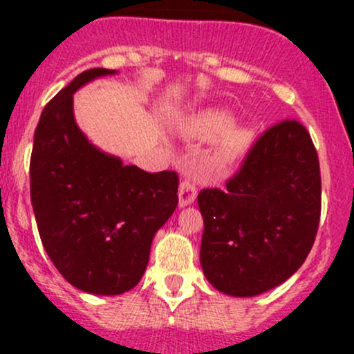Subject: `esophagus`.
I'll list each match as a JSON object with an SVG mask.
<instances>
[{
    "instance_id": "1",
    "label": "esophagus",
    "mask_w": 354,
    "mask_h": 354,
    "mask_svg": "<svg viewBox=\"0 0 354 354\" xmlns=\"http://www.w3.org/2000/svg\"><path fill=\"white\" fill-rule=\"evenodd\" d=\"M197 192H198L197 183H195L194 180H188V178H185L180 185V205L185 207V205H190V203H194L195 198H197Z\"/></svg>"
}]
</instances>
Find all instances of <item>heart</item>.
I'll return each instance as SVG.
<instances>
[{"instance_id": "obj_1", "label": "heart", "mask_w": 354, "mask_h": 354, "mask_svg": "<svg viewBox=\"0 0 354 354\" xmlns=\"http://www.w3.org/2000/svg\"><path fill=\"white\" fill-rule=\"evenodd\" d=\"M231 127V118L223 111H209V113L202 114L197 120V130L205 137L210 135L221 133V131L227 130ZM246 142H248V135L243 130H230L223 138L221 144V152L226 159L238 156L245 149Z\"/></svg>"}]
</instances>
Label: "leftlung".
Listing matches in <instances>:
<instances>
[{
	"label": "left lung",
	"mask_w": 354,
	"mask_h": 354,
	"mask_svg": "<svg viewBox=\"0 0 354 354\" xmlns=\"http://www.w3.org/2000/svg\"><path fill=\"white\" fill-rule=\"evenodd\" d=\"M200 263L233 296L279 286L312 250L322 210L319 154L308 130L286 118L255 138L226 188L198 194Z\"/></svg>",
	"instance_id": "left-lung-1"
}]
</instances>
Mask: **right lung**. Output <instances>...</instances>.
I'll return each mask as SVG.
<instances>
[{
	"label": "right lung",
	"instance_id": "right-lung-1",
	"mask_svg": "<svg viewBox=\"0 0 354 354\" xmlns=\"http://www.w3.org/2000/svg\"><path fill=\"white\" fill-rule=\"evenodd\" d=\"M108 73L82 71L46 104L34 133L30 200L58 272L82 291L111 296L144 276L152 238L178 205L180 176L123 166L78 130L73 92Z\"/></svg>",
	"mask_w": 354,
	"mask_h": 354
}]
</instances>
